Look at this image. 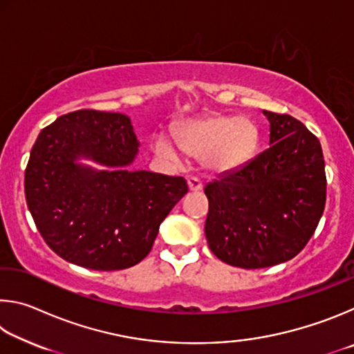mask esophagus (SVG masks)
I'll list each match as a JSON object with an SVG mask.
<instances>
[{"instance_id":"34e87169","label":"esophagus","mask_w":354,"mask_h":354,"mask_svg":"<svg viewBox=\"0 0 354 354\" xmlns=\"http://www.w3.org/2000/svg\"><path fill=\"white\" fill-rule=\"evenodd\" d=\"M187 185H189V190L190 192H200L203 189V184L198 178H189L187 179Z\"/></svg>"}]
</instances>
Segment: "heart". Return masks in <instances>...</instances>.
Returning <instances> with one entry per match:
<instances>
[{
	"label": "heart",
	"mask_w": 354,
	"mask_h": 354,
	"mask_svg": "<svg viewBox=\"0 0 354 354\" xmlns=\"http://www.w3.org/2000/svg\"><path fill=\"white\" fill-rule=\"evenodd\" d=\"M175 140L185 154L203 159L207 170L226 173L241 169L253 159L257 129L253 122L243 117L206 115L178 127ZM154 151L175 162L181 158L178 148L165 137L156 139Z\"/></svg>",
	"instance_id": "obj_1"
}]
</instances>
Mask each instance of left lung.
I'll return each mask as SVG.
<instances>
[{
	"instance_id": "8db88e82",
	"label": "left lung",
	"mask_w": 354,
	"mask_h": 354,
	"mask_svg": "<svg viewBox=\"0 0 354 354\" xmlns=\"http://www.w3.org/2000/svg\"><path fill=\"white\" fill-rule=\"evenodd\" d=\"M262 112L270 122V147L205 187L209 248L241 268L295 257L313 237L326 201L319 139L287 113Z\"/></svg>"
}]
</instances>
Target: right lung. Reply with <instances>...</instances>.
<instances>
[{
    "mask_svg": "<svg viewBox=\"0 0 354 354\" xmlns=\"http://www.w3.org/2000/svg\"><path fill=\"white\" fill-rule=\"evenodd\" d=\"M140 142L128 115L81 109L40 131L25 171L34 223L56 254L91 270H123L151 251L159 226L187 194L181 176L131 171ZM86 157L105 166L77 162Z\"/></svg>",
    "mask_w": 354,
    "mask_h": 354,
    "instance_id": "obj_1",
    "label": "right lung"
}]
</instances>
